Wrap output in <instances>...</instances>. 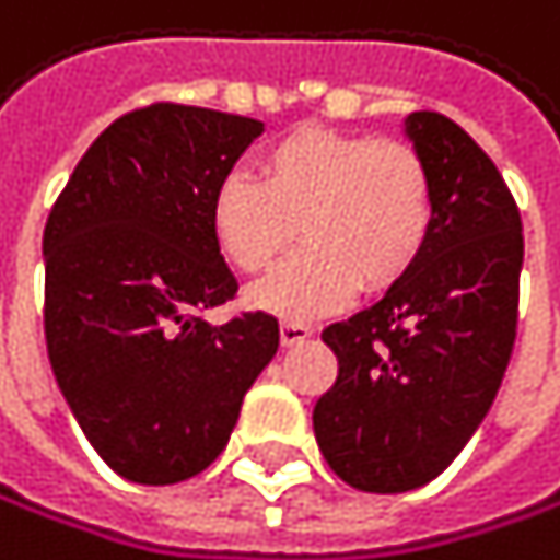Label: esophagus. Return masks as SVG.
I'll return each mask as SVG.
<instances>
[{
	"label": "esophagus",
	"mask_w": 560,
	"mask_h": 560,
	"mask_svg": "<svg viewBox=\"0 0 560 560\" xmlns=\"http://www.w3.org/2000/svg\"><path fill=\"white\" fill-rule=\"evenodd\" d=\"M308 336H312V326H305V322H282V342L285 346H302Z\"/></svg>",
	"instance_id": "1"
}]
</instances>
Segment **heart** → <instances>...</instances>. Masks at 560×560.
<instances>
[{"mask_svg": "<svg viewBox=\"0 0 560 560\" xmlns=\"http://www.w3.org/2000/svg\"><path fill=\"white\" fill-rule=\"evenodd\" d=\"M433 228V180L413 143L299 127L268 143L258 180L234 171L211 198L221 255L248 275L305 248L252 292L289 322L342 305L355 285L386 292L420 261Z\"/></svg>", "mask_w": 560, "mask_h": 560, "instance_id": "obj_1", "label": "heart"}]
</instances>
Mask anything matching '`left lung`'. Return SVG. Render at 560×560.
Here are the masks:
<instances>
[{"label": "left lung", "instance_id": "1", "mask_svg": "<svg viewBox=\"0 0 560 560\" xmlns=\"http://www.w3.org/2000/svg\"><path fill=\"white\" fill-rule=\"evenodd\" d=\"M433 180V228L413 271L322 332L339 376L315 402L326 464L355 490L440 477L483 423L517 336L521 214L493 161L443 114L402 120Z\"/></svg>", "mask_w": 560, "mask_h": 560}]
</instances>
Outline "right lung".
Returning <instances> with one entry per match:
<instances>
[{
  "instance_id": "obj_1",
  "label": "right lung",
  "mask_w": 560,
  "mask_h": 560,
  "mask_svg": "<svg viewBox=\"0 0 560 560\" xmlns=\"http://www.w3.org/2000/svg\"><path fill=\"white\" fill-rule=\"evenodd\" d=\"M261 130L205 106H143L93 140L49 211L52 376L103 464L133 483L208 470L278 352L268 312L205 318L238 292L211 234L214 187Z\"/></svg>"
}]
</instances>
